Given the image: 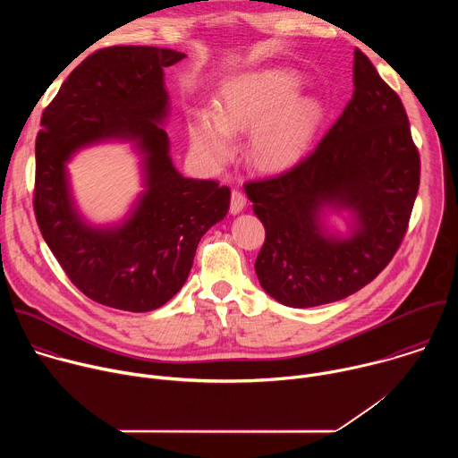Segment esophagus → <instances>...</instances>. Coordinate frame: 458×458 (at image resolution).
I'll list each match as a JSON object with an SVG mask.
<instances>
[{"mask_svg":"<svg viewBox=\"0 0 458 458\" xmlns=\"http://www.w3.org/2000/svg\"><path fill=\"white\" fill-rule=\"evenodd\" d=\"M244 207H246V198H244V193H242V191H239V190H232L230 212H232L233 216H237V214H241V212L244 210Z\"/></svg>","mask_w":458,"mask_h":458,"instance_id":"1","label":"esophagus"}]
</instances>
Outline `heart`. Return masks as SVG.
<instances>
[{
  "mask_svg": "<svg viewBox=\"0 0 458 458\" xmlns=\"http://www.w3.org/2000/svg\"><path fill=\"white\" fill-rule=\"evenodd\" d=\"M299 80L286 72H257L223 87L216 112L195 110L188 121L191 150L212 166L233 156L232 134L248 132L253 159L265 168H281L302 157L317 134L322 105L295 98Z\"/></svg>",
  "mask_w": 458,
  "mask_h": 458,
  "instance_id": "obj_1",
  "label": "heart"
}]
</instances>
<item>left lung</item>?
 Listing matches in <instances>:
<instances>
[{"instance_id": "obj_1", "label": "left lung", "mask_w": 458, "mask_h": 458, "mask_svg": "<svg viewBox=\"0 0 458 458\" xmlns=\"http://www.w3.org/2000/svg\"><path fill=\"white\" fill-rule=\"evenodd\" d=\"M353 87L344 112L308 157L244 184L267 230L255 274L284 306L311 308L359 292L406 235L420 181L406 110L359 48ZM332 211L351 214L346 234L327 225Z\"/></svg>"}]
</instances>
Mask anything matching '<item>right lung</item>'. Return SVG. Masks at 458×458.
Returning a JSON list of instances; mask_svg holds the SVG:
<instances>
[{
  "label": "right lung",
  "instance_id": "right-lung-1",
  "mask_svg": "<svg viewBox=\"0 0 458 458\" xmlns=\"http://www.w3.org/2000/svg\"><path fill=\"white\" fill-rule=\"evenodd\" d=\"M186 57L157 47H108L89 55L45 108L36 140L34 212L57 263L89 299L152 311L186 283L201 237L230 208V188L182 177L163 128V69ZM128 140L142 156L146 190L127 217L98 227L79 214L66 163L85 146Z\"/></svg>",
  "mask_w": 458,
  "mask_h": 458
}]
</instances>
